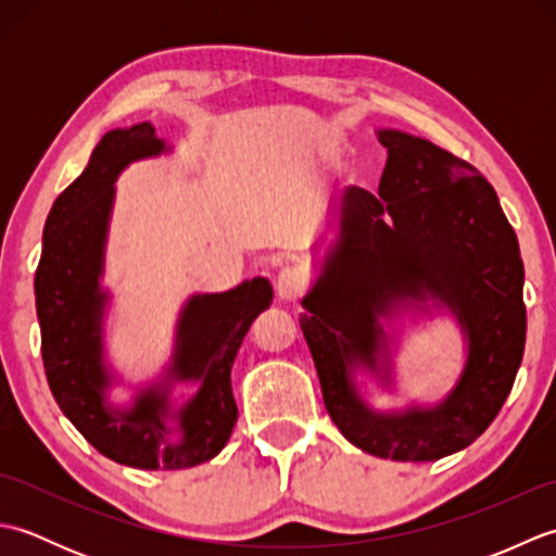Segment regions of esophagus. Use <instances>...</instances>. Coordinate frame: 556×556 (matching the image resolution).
<instances>
[{
    "mask_svg": "<svg viewBox=\"0 0 556 556\" xmlns=\"http://www.w3.org/2000/svg\"><path fill=\"white\" fill-rule=\"evenodd\" d=\"M277 296L281 301H296L301 299V293L305 289V279L301 275V269L296 267H285L277 277Z\"/></svg>",
    "mask_w": 556,
    "mask_h": 556,
    "instance_id": "obj_1",
    "label": "esophagus"
}]
</instances>
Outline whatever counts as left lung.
Wrapping results in <instances>:
<instances>
[{
	"mask_svg": "<svg viewBox=\"0 0 556 556\" xmlns=\"http://www.w3.org/2000/svg\"><path fill=\"white\" fill-rule=\"evenodd\" d=\"M377 138L387 148L380 191L341 193L337 239L299 323L341 434L380 458L437 460L473 444L511 392L526 346L523 260L497 193L476 167L396 128ZM428 300L465 332L459 382L434 407L375 412L355 372L393 383L391 338L379 320L429 312Z\"/></svg>",
	"mask_w": 556,
	"mask_h": 556,
	"instance_id": "1",
	"label": "left lung"
}]
</instances>
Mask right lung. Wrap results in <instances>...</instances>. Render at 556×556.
<instances>
[{
  "instance_id": "add662e5",
  "label": "right lung",
  "mask_w": 556,
  "mask_h": 556,
  "mask_svg": "<svg viewBox=\"0 0 556 556\" xmlns=\"http://www.w3.org/2000/svg\"><path fill=\"white\" fill-rule=\"evenodd\" d=\"M169 152L150 122L104 134L88 167L54 200L42 231L35 271V308L42 363L64 416L100 454L122 466L179 470L215 458L239 418L231 365L255 317L269 308L265 277L245 279L224 293H193L176 320L174 353L157 382L138 389L134 404L110 401L116 377L104 361L102 289L104 245L114 207L116 176L128 164ZM176 381L199 392L181 407L168 394ZM180 434V442L170 437Z\"/></svg>"
}]
</instances>
